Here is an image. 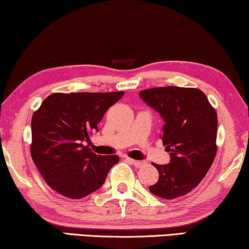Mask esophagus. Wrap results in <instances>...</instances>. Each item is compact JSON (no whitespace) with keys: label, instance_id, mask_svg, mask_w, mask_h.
Instances as JSON below:
<instances>
[{"label":"esophagus","instance_id":"1","mask_svg":"<svg viewBox=\"0 0 249 249\" xmlns=\"http://www.w3.org/2000/svg\"><path fill=\"white\" fill-rule=\"evenodd\" d=\"M126 160L128 161L129 163H132V164H134L135 167H142L143 164H144L145 162L144 161H139V160H134V159H131V158H126Z\"/></svg>","mask_w":249,"mask_h":249}]
</instances>
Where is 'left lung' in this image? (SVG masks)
I'll return each instance as SVG.
<instances>
[{"label":"left lung","instance_id":"obj_1","mask_svg":"<svg viewBox=\"0 0 249 249\" xmlns=\"http://www.w3.org/2000/svg\"><path fill=\"white\" fill-rule=\"evenodd\" d=\"M140 97L163 118L161 139L170 152V163H153L159 179L149 190L166 199L186 195L205 177L214 161L216 111L197 88L157 87L140 91Z\"/></svg>","mask_w":249,"mask_h":249}]
</instances>
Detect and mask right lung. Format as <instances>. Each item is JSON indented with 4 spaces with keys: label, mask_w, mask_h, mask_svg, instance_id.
I'll return each instance as SVG.
<instances>
[{
    "label": "right lung",
    "mask_w": 249,
    "mask_h": 249,
    "mask_svg": "<svg viewBox=\"0 0 249 249\" xmlns=\"http://www.w3.org/2000/svg\"><path fill=\"white\" fill-rule=\"evenodd\" d=\"M124 96L114 92L52 93L31 118L30 155L37 169L65 197L80 199L103 186L116 155L91 151L90 135L109 107Z\"/></svg>",
    "instance_id": "add662e5"
}]
</instances>
